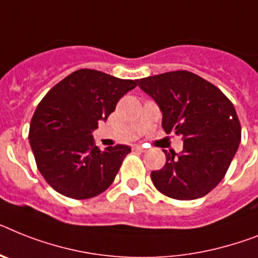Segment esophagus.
Masks as SVG:
<instances>
[{
	"label": "esophagus",
	"mask_w": 258,
	"mask_h": 258,
	"mask_svg": "<svg viewBox=\"0 0 258 258\" xmlns=\"http://www.w3.org/2000/svg\"><path fill=\"white\" fill-rule=\"evenodd\" d=\"M133 149L134 150H140V152H146V148H144L141 145H134Z\"/></svg>",
	"instance_id": "34e87169"
}]
</instances>
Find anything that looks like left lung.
<instances>
[{
  "label": "left lung",
  "instance_id": "8db88e82",
  "mask_svg": "<svg viewBox=\"0 0 258 258\" xmlns=\"http://www.w3.org/2000/svg\"><path fill=\"white\" fill-rule=\"evenodd\" d=\"M138 87L162 112V127L183 138V150L167 153L152 171L157 190L178 201H192L218 186L235 157L241 126L235 106L218 87L188 71L140 79Z\"/></svg>",
  "mask_w": 258,
  "mask_h": 258
}]
</instances>
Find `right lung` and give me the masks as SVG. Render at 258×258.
I'll return each mask as SVG.
<instances>
[{"label":"right lung","instance_id":"obj_1","mask_svg":"<svg viewBox=\"0 0 258 258\" xmlns=\"http://www.w3.org/2000/svg\"><path fill=\"white\" fill-rule=\"evenodd\" d=\"M137 86L95 70H78L50 89L31 118L29 140L38 170L55 191L89 199L113 183L126 145L100 150L92 132Z\"/></svg>","mask_w":258,"mask_h":258}]
</instances>
